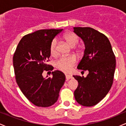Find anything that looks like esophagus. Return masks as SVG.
<instances>
[{
    "label": "esophagus",
    "instance_id": "obj_1",
    "mask_svg": "<svg viewBox=\"0 0 126 126\" xmlns=\"http://www.w3.org/2000/svg\"><path fill=\"white\" fill-rule=\"evenodd\" d=\"M65 76H66V79H67V80H69V79H72V78H73V77H72V75H70L66 74V75H65Z\"/></svg>",
    "mask_w": 126,
    "mask_h": 126
}]
</instances>
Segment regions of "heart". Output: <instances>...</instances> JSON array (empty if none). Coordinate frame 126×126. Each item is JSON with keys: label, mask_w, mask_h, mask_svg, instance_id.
<instances>
[{"label": "heart", "mask_w": 126, "mask_h": 126, "mask_svg": "<svg viewBox=\"0 0 126 126\" xmlns=\"http://www.w3.org/2000/svg\"><path fill=\"white\" fill-rule=\"evenodd\" d=\"M64 38L68 44L72 47H76L79 43V37L74 33L69 32L66 34L64 36ZM57 44L58 43L57 39L54 38L52 40L50 47V54L51 56H54L57 54ZM76 63V58L75 56H63L56 60V62H55V66L60 70L64 72H68L72 70Z\"/></svg>", "instance_id": "obj_1"}]
</instances>
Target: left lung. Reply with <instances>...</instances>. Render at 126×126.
<instances>
[{
    "instance_id": "1",
    "label": "left lung",
    "mask_w": 126,
    "mask_h": 126,
    "mask_svg": "<svg viewBox=\"0 0 126 126\" xmlns=\"http://www.w3.org/2000/svg\"><path fill=\"white\" fill-rule=\"evenodd\" d=\"M73 32L82 39L85 49L78 69L89 73L86 78L73 76L78 80L74 92L79 104L91 107L106 96L113 83L115 57L109 40L104 34L90 27H74Z\"/></svg>"
}]
</instances>
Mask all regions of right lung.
<instances>
[{"label": "right lung", "mask_w": 126, "mask_h": 126, "mask_svg": "<svg viewBox=\"0 0 126 126\" xmlns=\"http://www.w3.org/2000/svg\"><path fill=\"white\" fill-rule=\"evenodd\" d=\"M62 30H41L25 35L13 57L17 84L25 97L37 107L54 104L65 82L64 74L59 70L52 72V78H44L42 75L44 70H53V67L46 62L50 56L52 40Z\"/></svg>", "instance_id": "right-lung-1"}]
</instances>
